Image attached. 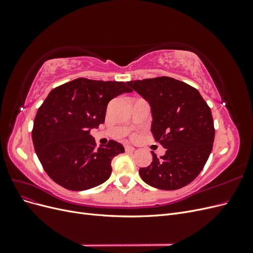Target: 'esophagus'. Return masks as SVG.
Wrapping results in <instances>:
<instances>
[{
  "mask_svg": "<svg viewBox=\"0 0 253 253\" xmlns=\"http://www.w3.org/2000/svg\"><path fill=\"white\" fill-rule=\"evenodd\" d=\"M135 151V148L132 147V145H126V153H131V152H134Z\"/></svg>",
  "mask_w": 253,
  "mask_h": 253,
  "instance_id": "34e87169",
  "label": "esophagus"
}]
</instances>
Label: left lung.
<instances>
[{
  "label": "left lung",
  "instance_id": "8db88e82",
  "mask_svg": "<svg viewBox=\"0 0 253 253\" xmlns=\"http://www.w3.org/2000/svg\"><path fill=\"white\" fill-rule=\"evenodd\" d=\"M151 108V132L167 149L157 158L152 151L149 167L139 174L149 186L177 190L193 181L212 151L214 125L211 110L200 91L170 77L129 81Z\"/></svg>",
  "mask_w": 253,
  "mask_h": 253
}]
</instances>
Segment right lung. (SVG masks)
I'll return each instance as SVG.
<instances>
[{"mask_svg":"<svg viewBox=\"0 0 253 253\" xmlns=\"http://www.w3.org/2000/svg\"><path fill=\"white\" fill-rule=\"evenodd\" d=\"M126 83L78 78L53 88L36 115L33 142L49 177L65 189L88 190L108 180L112 159L125 152L110 140L96 149L91 128L105 119L113 98L131 93Z\"/></svg>","mask_w":253,"mask_h":253,"instance_id":"right-lung-1","label":"right lung"}]
</instances>
